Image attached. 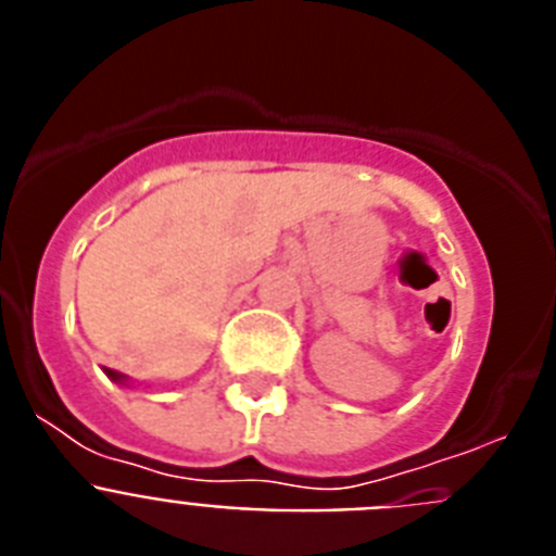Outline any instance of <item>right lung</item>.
Returning a JSON list of instances; mask_svg holds the SVG:
<instances>
[{
    "label": "right lung",
    "mask_w": 556,
    "mask_h": 556,
    "mask_svg": "<svg viewBox=\"0 0 556 556\" xmlns=\"http://www.w3.org/2000/svg\"><path fill=\"white\" fill-rule=\"evenodd\" d=\"M105 376L111 378V381H116V384H127V376H122V372H116V370H105Z\"/></svg>",
    "instance_id": "obj_1"
}]
</instances>
